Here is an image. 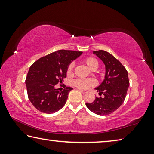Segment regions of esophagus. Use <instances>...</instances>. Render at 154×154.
<instances>
[{"label": "esophagus", "instance_id": "1", "mask_svg": "<svg viewBox=\"0 0 154 154\" xmlns=\"http://www.w3.org/2000/svg\"><path fill=\"white\" fill-rule=\"evenodd\" d=\"M79 90L80 92H82V94H85V93H87L86 91H85V90H81V89H79Z\"/></svg>", "mask_w": 154, "mask_h": 154}]
</instances>
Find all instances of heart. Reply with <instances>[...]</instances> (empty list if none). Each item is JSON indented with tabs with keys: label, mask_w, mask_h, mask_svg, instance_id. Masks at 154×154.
Segmentation results:
<instances>
[{
	"label": "heart",
	"mask_w": 154,
	"mask_h": 154,
	"mask_svg": "<svg viewBox=\"0 0 154 154\" xmlns=\"http://www.w3.org/2000/svg\"><path fill=\"white\" fill-rule=\"evenodd\" d=\"M85 64L90 70H96L98 67V62L97 60L92 57H89L84 60ZM73 69V64H69L67 69V74L71 75ZM75 86L80 88V89H88V88L93 86L96 84L95 81L92 79H77L72 81V82Z\"/></svg>",
	"instance_id": "obj_1"
}]
</instances>
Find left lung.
Segmentation results:
<instances>
[{
	"instance_id": "left-lung-1",
	"label": "left lung",
	"mask_w": 154,
	"mask_h": 154,
	"mask_svg": "<svg viewBox=\"0 0 154 154\" xmlns=\"http://www.w3.org/2000/svg\"><path fill=\"white\" fill-rule=\"evenodd\" d=\"M93 54L105 64V79L94 89L99 95L91 103H85L87 107L99 116H106L117 110L126 98L129 87L128 72L125 67L113 56L104 50L94 51Z\"/></svg>"
}]
</instances>
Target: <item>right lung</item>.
<instances>
[{"label":"right lung","mask_w":154,"mask_h":154,"mask_svg":"<svg viewBox=\"0 0 154 154\" xmlns=\"http://www.w3.org/2000/svg\"><path fill=\"white\" fill-rule=\"evenodd\" d=\"M82 53L62 49L42 57L30 67L26 85L28 98L37 110L51 114L64 106L72 88L66 87L60 92L55 85L62 83L68 66Z\"/></svg>","instance_id":"right-lung-1"}]
</instances>
